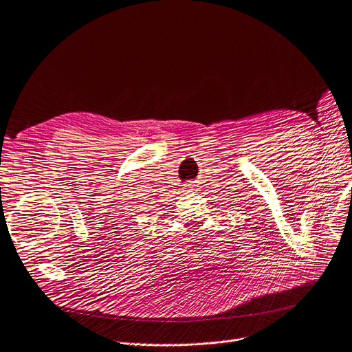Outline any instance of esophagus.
Returning a JSON list of instances; mask_svg holds the SVG:
<instances>
[{"label": "esophagus", "instance_id": "esophagus-1", "mask_svg": "<svg viewBox=\"0 0 352 352\" xmlns=\"http://www.w3.org/2000/svg\"><path fill=\"white\" fill-rule=\"evenodd\" d=\"M184 191H186V192H192V191H196V188H194V184L187 183V184L184 186Z\"/></svg>", "mask_w": 352, "mask_h": 352}]
</instances>
